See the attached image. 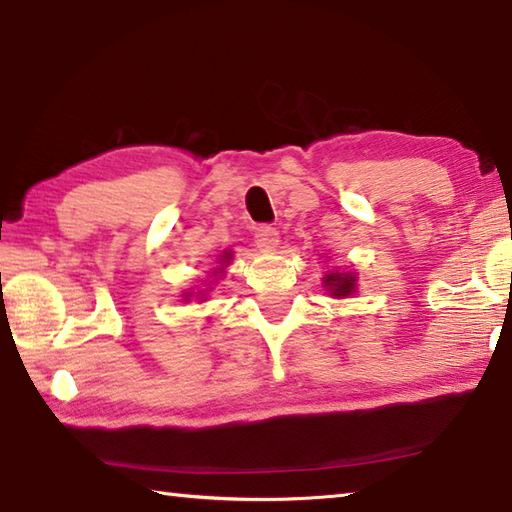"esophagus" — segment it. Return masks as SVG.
Listing matches in <instances>:
<instances>
[{"mask_svg": "<svg viewBox=\"0 0 512 512\" xmlns=\"http://www.w3.org/2000/svg\"><path fill=\"white\" fill-rule=\"evenodd\" d=\"M255 244L264 250H275L279 246V233L273 226H257L255 228Z\"/></svg>", "mask_w": 512, "mask_h": 512, "instance_id": "34e87169", "label": "esophagus"}]
</instances>
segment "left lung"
I'll use <instances>...</instances> for the list:
<instances>
[{
  "mask_svg": "<svg viewBox=\"0 0 512 512\" xmlns=\"http://www.w3.org/2000/svg\"><path fill=\"white\" fill-rule=\"evenodd\" d=\"M324 284L330 288L335 297H346L355 290V275L350 273H330L326 275Z\"/></svg>",
  "mask_w": 512,
  "mask_h": 512,
  "instance_id": "obj_1",
  "label": "left lung"
}]
</instances>
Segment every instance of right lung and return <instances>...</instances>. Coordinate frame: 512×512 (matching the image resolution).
Wrapping results in <instances>:
<instances>
[{"instance_id":"obj_1","label":"right lung","mask_w":512,"mask_h":512,"mask_svg":"<svg viewBox=\"0 0 512 512\" xmlns=\"http://www.w3.org/2000/svg\"><path fill=\"white\" fill-rule=\"evenodd\" d=\"M228 259H230V253H224V259H222V262H228Z\"/></svg>"}]
</instances>
